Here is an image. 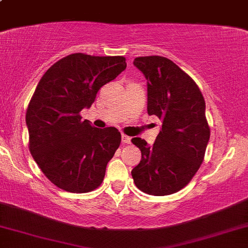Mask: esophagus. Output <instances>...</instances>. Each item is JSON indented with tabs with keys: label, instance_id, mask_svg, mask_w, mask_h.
Here are the masks:
<instances>
[{
	"label": "esophagus",
	"instance_id": "obj_1",
	"mask_svg": "<svg viewBox=\"0 0 248 248\" xmlns=\"http://www.w3.org/2000/svg\"><path fill=\"white\" fill-rule=\"evenodd\" d=\"M121 141H122V143H124V144H129L130 141H132V139H130L129 136H127V135H124V134H122Z\"/></svg>",
	"mask_w": 248,
	"mask_h": 248
}]
</instances>
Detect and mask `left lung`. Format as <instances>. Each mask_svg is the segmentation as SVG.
I'll use <instances>...</instances> for the list:
<instances>
[{"mask_svg": "<svg viewBox=\"0 0 248 248\" xmlns=\"http://www.w3.org/2000/svg\"><path fill=\"white\" fill-rule=\"evenodd\" d=\"M133 64L147 79L148 114L162 121L153 146L132 139L142 156L132 170L134 183L148 195H171L191 181L203 162L210 140L205 101L196 82L170 59L138 57Z\"/></svg>", "mask_w": 248, "mask_h": 248, "instance_id": "1", "label": "left lung"}]
</instances>
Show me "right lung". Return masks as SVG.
<instances>
[{
    "label": "right lung",
    "mask_w": 248,
    "mask_h": 248,
    "mask_svg": "<svg viewBox=\"0 0 248 248\" xmlns=\"http://www.w3.org/2000/svg\"><path fill=\"white\" fill-rule=\"evenodd\" d=\"M126 66L121 56L73 53L53 64L37 85L25 115L30 153L43 173L65 191L96 189L120 146L115 127L95 128L79 113Z\"/></svg>",
    "instance_id": "1"
}]
</instances>
